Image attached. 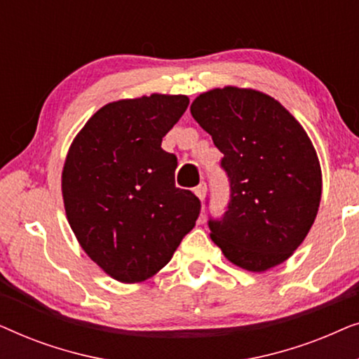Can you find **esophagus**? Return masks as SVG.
<instances>
[{
	"mask_svg": "<svg viewBox=\"0 0 359 359\" xmlns=\"http://www.w3.org/2000/svg\"><path fill=\"white\" fill-rule=\"evenodd\" d=\"M194 193H196V196H198L201 201L205 198V193H208V184H205V181H201V183L196 186Z\"/></svg>",
	"mask_w": 359,
	"mask_h": 359,
	"instance_id": "1",
	"label": "esophagus"
}]
</instances>
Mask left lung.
Listing matches in <instances>:
<instances>
[{
	"label": "left lung",
	"instance_id": "left-lung-1",
	"mask_svg": "<svg viewBox=\"0 0 359 359\" xmlns=\"http://www.w3.org/2000/svg\"><path fill=\"white\" fill-rule=\"evenodd\" d=\"M191 114L224 154L230 194L210 238L233 264L264 271L291 257L316 220L320 165L302 126L271 96L227 86L196 97Z\"/></svg>",
	"mask_w": 359,
	"mask_h": 359
}]
</instances>
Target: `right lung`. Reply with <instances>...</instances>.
I'll list each match as a JSON object with an SVG mask.
<instances>
[{
  "label": "right lung",
  "instance_id": "1",
  "mask_svg": "<svg viewBox=\"0 0 359 359\" xmlns=\"http://www.w3.org/2000/svg\"><path fill=\"white\" fill-rule=\"evenodd\" d=\"M188 104L183 95L109 102L67 155L68 222L88 257L121 283L160 271L199 217L198 196L175 184L178 158L161 149Z\"/></svg>",
  "mask_w": 359,
  "mask_h": 359
}]
</instances>
